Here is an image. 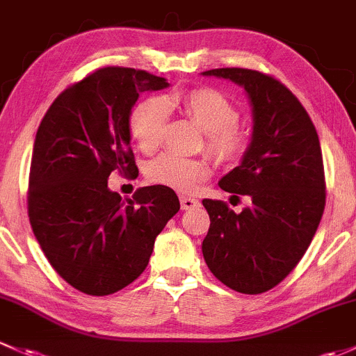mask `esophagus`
<instances>
[{
  "label": "esophagus",
  "mask_w": 356,
  "mask_h": 356,
  "mask_svg": "<svg viewBox=\"0 0 356 356\" xmlns=\"http://www.w3.org/2000/svg\"><path fill=\"white\" fill-rule=\"evenodd\" d=\"M179 204H181L183 211H192V209H197L200 205L199 200L193 199V197H186V195L179 197Z\"/></svg>",
  "instance_id": "esophagus-1"
}]
</instances>
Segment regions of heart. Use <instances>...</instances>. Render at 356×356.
<instances>
[{
    "mask_svg": "<svg viewBox=\"0 0 356 356\" xmlns=\"http://www.w3.org/2000/svg\"><path fill=\"white\" fill-rule=\"evenodd\" d=\"M170 108H178L205 131V147L219 163L236 161L247 149V135L238 127L240 113L236 106L219 90L199 87L168 99L147 97L131 109L130 134L144 152L159 147ZM145 173L157 185L177 192H193L200 181L211 177V166L205 159L166 152L152 159Z\"/></svg>",
    "mask_w": 356,
    "mask_h": 356,
    "instance_id": "b5f03b06",
    "label": "heart"
}]
</instances>
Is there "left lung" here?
<instances>
[{
    "label": "left lung",
    "instance_id": "obj_1",
    "mask_svg": "<svg viewBox=\"0 0 356 356\" xmlns=\"http://www.w3.org/2000/svg\"><path fill=\"white\" fill-rule=\"evenodd\" d=\"M202 75L243 87L254 123L240 166L219 179L250 205L236 214L221 200H202L211 218L204 260L222 284L257 295L295 269L317 232L325 205L321 142L305 108L273 76L245 68Z\"/></svg>",
    "mask_w": 356,
    "mask_h": 356
}]
</instances>
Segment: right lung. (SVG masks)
Returning <instances> with one entry per match:
<instances>
[{
    "instance_id": "add662e5",
    "label": "right lung",
    "mask_w": 356,
    "mask_h": 356,
    "mask_svg": "<svg viewBox=\"0 0 356 356\" xmlns=\"http://www.w3.org/2000/svg\"><path fill=\"white\" fill-rule=\"evenodd\" d=\"M170 87L144 70L108 67L60 94L39 124L29 178V219L44 255L79 291L111 295L147 267L156 236L179 211L164 185L123 200L113 171L138 175L130 147L131 108Z\"/></svg>"
}]
</instances>
